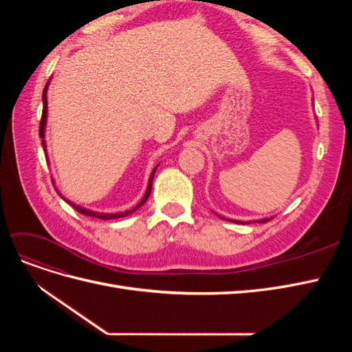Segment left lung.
<instances>
[{
  "label": "left lung",
  "instance_id": "8db88e82",
  "mask_svg": "<svg viewBox=\"0 0 352 352\" xmlns=\"http://www.w3.org/2000/svg\"><path fill=\"white\" fill-rule=\"evenodd\" d=\"M270 219H263V220H260V221H263V223H265V221H269ZM233 223H239V225H241V223H242V225H245V223L243 221H239V220H232ZM250 223V221H248Z\"/></svg>",
  "mask_w": 352,
  "mask_h": 352
}]
</instances>
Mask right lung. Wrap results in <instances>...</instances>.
Instances as JSON below:
<instances>
[{
	"instance_id": "obj_1",
	"label": "right lung",
	"mask_w": 352,
	"mask_h": 352,
	"mask_svg": "<svg viewBox=\"0 0 352 352\" xmlns=\"http://www.w3.org/2000/svg\"><path fill=\"white\" fill-rule=\"evenodd\" d=\"M48 83H50V80L47 82V85H45V88H44V92H42V101H44V109H42V117H41V123H39V136L42 138V146H44V150H45V124H47V89H48ZM157 167L158 166H155L154 167V170H153V173H151V176H150V180H148V188H146V192H145V195H144V198L140 201V204H136L133 208H131V210H127V211H124V212H113V214H104V212H95V211H91V210H87V208H82V207H79V206H76V204H73V202H70V201H67V199H65V201H67L69 204L76 210V211H79L80 214H85V216H91V217H95V219H102V220H110V219H120V217H124V216H129V214H132L133 211H136L138 208L140 207H142L144 204H145V201L148 199V197H150V194H151V189H153V179H154V175H155V170H157Z\"/></svg>"
}]
</instances>
